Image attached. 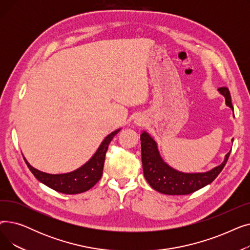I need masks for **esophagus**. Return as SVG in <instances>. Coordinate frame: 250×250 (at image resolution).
Masks as SVG:
<instances>
[{"mask_svg": "<svg viewBox=\"0 0 250 250\" xmlns=\"http://www.w3.org/2000/svg\"><path fill=\"white\" fill-rule=\"evenodd\" d=\"M135 125H136L137 126H141V125H145V121H144L143 118H141V117H138L137 120L135 121Z\"/></svg>", "mask_w": 250, "mask_h": 250, "instance_id": "obj_1", "label": "esophagus"}]
</instances>
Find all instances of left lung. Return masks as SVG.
Returning a JSON list of instances; mask_svg holds the SVG:
<instances>
[{
	"mask_svg": "<svg viewBox=\"0 0 250 250\" xmlns=\"http://www.w3.org/2000/svg\"><path fill=\"white\" fill-rule=\"evenodd\" d=\"M218 91L225 97L227 106L233 110L229 89L221 87ZM141 150L143 171L146 180L153 189L170 195L189 194L209 185L224 168L231 153L230 151L226 154L224 161L220 165L207 172L187 173L174 169L163 160L156 141L145 130L141 134Z\"/></svg>",
	"mask_w": 250,
	"mask_h": 250,
	"instance_id": "left-lung-1",
	"label": "left lung"
}]
</instances>
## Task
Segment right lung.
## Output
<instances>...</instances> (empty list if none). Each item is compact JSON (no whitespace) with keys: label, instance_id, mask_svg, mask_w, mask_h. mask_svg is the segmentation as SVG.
<instances>
[{"label":"right lung","instance_id":"add662e5","mask_svg":"<svg viewBox=\"0 0 250 250\" xmlns=\"http://www.w3.org/2000/svg\"><path fill=\"white\" fill-rule=\"evenodd\" d=\"M120 130L121 128L115 129L114 132L109 134L107 137H105L97 151L91 157L89 161L72 172L62 174L45 173L32 167L25 158L24 160L35 178L46 187L62 193H81L89 190L91 188H93L101 178L105 154H106V151L108 149L109 143Z\"/></svg>","mask_w":250,"mask_h":250}]
</instances>
